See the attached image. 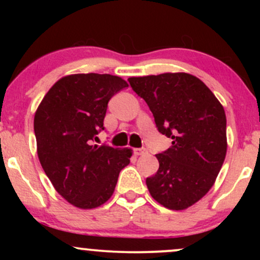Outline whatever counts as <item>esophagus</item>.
Instances as JSON below:
<instances>
[{"instance_id":"esophagus-1","label":"esophagus","mask_w":260,"mask_h":260,"mask_svg":"<svg viewBox=\"0 0 260 260\" xmlns=\"http://www.w3.org/2000/svg\"><path fill=\"white\" fill-rule=\"evenodd\" d=\"M134 154L136 155H140V156H143V155H147L148 154V150L144 148H140V149H134Z\"/></svg>"}]
</instances>
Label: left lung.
Returning <instances> with one entry per match:
<instances>
[{
	"instance_id": "8db88e82",
	"label": "left lung",
	"mask_w": 260,
	"mask_h": 260,
	"mask_svg": "<svg viewBox=\"0 0 260 260\" xmlns=\"http://www.w3.org/2000/svg\"><path fill=\"white\" fill-rule=\"evenodd\" d=\"M128 82L148 104L159 132L172 139L168 150L155 155L159 170L147 178L150 196L171 210L189 208L213 187L225 160V110L192 74L131 77Z\"/></svg>"
}]
</instances>
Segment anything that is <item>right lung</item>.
I'll return each instance as SVG.
<instances>
[{
	"instance_id": "right-lung-1",
	"label": "right lung",
	"mask_w": 260,
	"mask_h": 260,
	"mask_svg": "<svg viewBox=\"0 0 260 260\" xmlns=\"http://www.w3.org/2000/svg\"><path fill=\"white\" fill-rule=\"evenodd\" d=\"M126 86V80L111 74H70L51 86L37 109L39 160L58 194L74 207L106 203L129 164L132 149L92 144L104 129L107 103Z\"/></svg>"
}]
</instances>
